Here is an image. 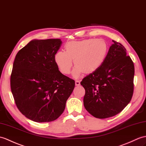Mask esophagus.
<instances>
[{
    "label": "esophagus",
    "instance_id": "obj_1",
    "mask_svg": "<svg viewBox=\"0 0 146 146\" xmlns=\"http://www.w3.org/2000/svg\"><path fill=\"white\" fill-rule=\"evenodd\" d=\"M80 84V82L79 81H75V85L76 86H79Z\"/></svg>",
    "mask_w": 146,
    "mask_h": 146
}]
</instances>
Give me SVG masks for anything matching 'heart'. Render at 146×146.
Returning <instances> with one entry per match:
<instances>
[{
	"label": "heart",
	"mask_w": 146,
	"mask_h": 146,
	"mask_svg": "<svg viewBox=\"0 0 146 146\" xmlns=\"http://www.w3.org/2000/svg\"><path fill=\"white\" fill-rule=\"evenodd\" d=\"M108 52L109 45L104 40L84 39L67 43L65 52H56L54 60L60 72L64 74H70L74 61L76 68L73 74L77 78L82 73L90 74L96 72L103 65Z\"/></svg>",
	"instance_id": "heart-1"
}]
</instances>
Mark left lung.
<instances>
[{
  "mask_svg": "<svg viewBox=\"0 0 146 146\" xmlns=\"http://www.w3.org/2000/svg\"><path fill=\"white\" fill-rule=\"evenodd\" d=\"M113 42L103 65L81 81L85 90L84 106L100 119L119 113L130 102L134 92V63L126 56L122 44Z\"/></svg>",
  "mask_w": 146,
  "mask_h": 146,
  "instance_id": "8db88e82",
  "label": "left lung"
}]
</instances>
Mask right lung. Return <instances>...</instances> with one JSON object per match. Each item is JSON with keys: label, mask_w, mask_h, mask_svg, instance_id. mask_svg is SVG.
I'll list each match as a JSON object with an SVG mask.
<instances>
[{"label": "right lung", "mask_w": 146, "mask_h": 146, "mask_svg": "<svg viewBox=\"0 0 146 146\" xmlns=\"http://www.w3.org/2000/svg\"><path fill=\"white\" fill-rule=\"evenodd\" d=\"M60 39L34 40L19 51L11 75L15 103L23 115L37 123L56 120L65 110L75 82L61 73L54 60Z\"/></svg>", "instance_id": "obj_1"}]
</instances>
